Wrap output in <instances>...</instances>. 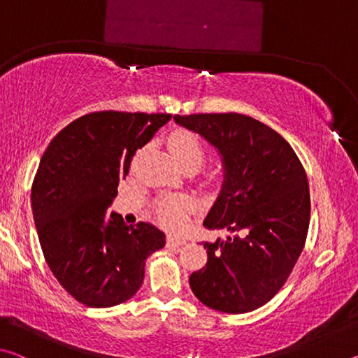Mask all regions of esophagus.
Instances as JSON below:
<instances>
[{
	"label": "esophagus",
	"mask_w": 358,
	"mask_h": 358,
	"mask_svg": "<svg viewBox=\"0 0 358 358\" xmlns=\"http://www.w3.org/2000/svg\"><path fill=\"white\" fill-rule=\"evenodd\" d=\"M185 243H186L185 238L175 237V235H169V237H167V246H181Z\"/></svg>",
	"instance_id": "obj_1"
}]
</instances>
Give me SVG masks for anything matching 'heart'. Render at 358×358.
<instances>
[{"label": "heart", "instance_id": "obj_1", "mask_svg": "<svg viewBox=\"0 0 358 358\" xmlns=\"http://www.w3.org/2000/svg\"><path fill=\"white\" fill-rule=\"evenodd\" d=\"M169 150L180 167L186 164H196L201 167L203 162V145L194 132L180 129L169 137ZM194 210V201L187 196H171L162 199L156 205V215L161 224L169 229H181L187 224V217Z\"/></svg>", "mask_w": 358, "mask_h": 358}]
</instances>
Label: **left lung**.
<instances>
[{
  "instance_id": "left-lung-1",
  "label": "left lung",
  "mask_w": 358,
  "mask_h": 358,
  "mask_svg": "<svg viewBox=\"0 0 358 358\" xmlns=\"http://www.w3.org/2000/svg\"><path fill=\"white\" fill-rule=\"evenodd\" d=\"M173 120L220 151L224 183L203 226L232 234L205 241L207 264L189 276V286L211 310H257L280 292L305 246L311 215L305 169L276 131L246 115Z\"/></svg>"
}]
</instances>
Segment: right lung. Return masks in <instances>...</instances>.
I'll return each instance as SVG.
<instances>
[{"label":"right lung","instance_id":"1","mask_svg":"<svg viewBox=\"0 0 358 358\" xmlns=\"http://www.w3.org/2000/svg\"><path fill=\"white\" fill-rule=\"evenodd\" d=\"M169 113L93 112L62 129L42 155L31 207L45 262L58 282L90 308L129 300L145 260L166 245L150 222L126 226L108 213L132 156L164 126Z\"/></svg>","mask_w":358,"mask_h":358}]
</instances>
